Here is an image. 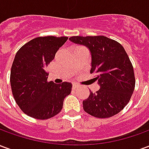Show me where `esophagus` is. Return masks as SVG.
Masks as SVG:
<instances>
[{
    "instance_id": "1",
    "label": "esophagus",
    "mask_w": 149,
    "mask_h": 149,
    "mask_svg": "<svg viewBox=\"0 0 149 149\" xmlns=\"http://www.w3.org/2000/svg\"><path fill=\"white\" fill-rule=\"evenodd\" d=\"M78 86H79L78 84H72V89H76V88H77Z\"/></svg>"
}]
</instances>
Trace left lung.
<instances>
[{
    "label": "left lung",
    "instance_id": "1",
    "mask_svg": "<svg viewBox=\"0 0 149 149\" xmlns=\"http://www.w3.org/2000/svg\"><path fill=\"white\" fill-rule=\"evenodd\" d=\"M72 42L90 50V72L96 75L100 88L90 91L83 100L85 112L97 118H108L117 114L129 102L135 88L133 67L124 47L104 36H76Z\"/></svg>",
    "mask_w": 149,
    "mask_h": 149
}]
</instances>
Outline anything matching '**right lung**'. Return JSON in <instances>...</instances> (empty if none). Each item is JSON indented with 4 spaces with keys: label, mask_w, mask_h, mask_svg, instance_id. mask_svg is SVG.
<instances>
[{
    "label": "right lung",
    "mask_w": 149,
    "mask_h": 149,
    "mask_svg": "<svg viewBox=\"0 0 149 149\" xmlns=\"http://www.w3.org/2000/svg\"><path fill=\"white\" fill-rule=\"evenodd\" d=\"M68 38L37 37L22 46L15 56L10 73L12 93L20 109L33 118L46 120L58 114L64 99L71 93V83L49 82L45 71Z\"/></svg>",
    "instance_id": "right-lung-1"
}]
</instances>
